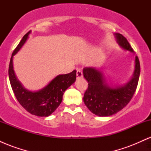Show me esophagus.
Listing matches in <instances>:
<instances>
[{
  "label": "esophagus",
  "instance_id": "1",
  "mask_svg": "<svg viewBox=\"0 0 151 151\" xmlns=\"http://www.w3.org/2000/svg\"><path fill=\"white\" fill-rule=\"evenodd\" d=\"M83 77V72L81 70H77V79H80Z\"/></svg>",
  "mask_w": 151,
  "mask_h": 151
}]
</instances>
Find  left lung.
<instances>
[{"mask_svg": "<svg viewBox=\"0 0 151 151\" xmlns=\"http://www.w3.org/2000/svg\"><path fill=\"white\" fill-rule=\"evenodd\" d=\"M116 38L123 49L133 52L127 39L120 33ZM141 67L138 58H135V70L133 77L125 85L111 87L106 82L104 74L93 67H85L84 77L88 81V88L84 95V103L91 113L99 116H109L116 114L126 106L136 92L139 79Z\"/></svg>", "mask_w": 151, "mask_h": 151, "instance_id": "left-lung-1", "label": "left lung"}]
</instances>
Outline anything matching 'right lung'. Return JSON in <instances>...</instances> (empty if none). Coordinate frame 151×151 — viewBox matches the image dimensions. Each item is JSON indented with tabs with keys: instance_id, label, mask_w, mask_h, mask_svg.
Here are the masks:
<instances>
[{
	"instance_id": "obj_1",
	"label": "right lung",
	"mask_w": 151,
	"mask_h": 151,
	"mask_svg": "<svg viewBox=\"0 0 151 151\" xmlns=\"http://www.w3.org/2000/svg\"><path fill=\"white\" fill-rule=\"evenodd\" d=\"M30 32H27L23 36L12 54L8 69L10 85L17 100L27 111L37 116H48L61 104L65 90L75 81L77 71L57 76L45 87L37 91H31L25 89L15 74L13 58L25 44Z\"/></svg>"
}]
</instances>
